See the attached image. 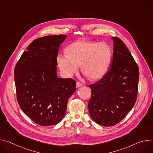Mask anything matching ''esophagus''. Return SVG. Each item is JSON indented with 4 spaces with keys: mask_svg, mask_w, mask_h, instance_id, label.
I'll use <instances>...</instances> for the list:
<instances>
[{
    "mask_svg": "<svg viewBox=\"0 0 153 153\" xmlns=\"http://www.w3.org/2000/svg\"><path fill=\"white\" fill-rule=\"evenodd\" d=\"M82 85H83L82 83H81L80 82H76V87H77V88H79V87L82 86Z\"/></svg>",
    "mask_w": 153,
    "mask_h": 153,
    "instance_id": "esophagus-1",
    "label": "esophagus"
}]
</instances>
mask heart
Segmentation results:
<instances>
[{
    "mask_svg": "<svg viewBox=\"0 0 153 153\" xmlns=\"http://www.w3.org/2000/svg\"><path fill=\"white\" fill-rule=\"evenodd\" d=\"M65 52L66 54H59L57 58L63 74L70 77L81 65L82 73L92 80L105 75L112 56L111 49L107 43L89 40L75 42L67 47Z\"/></svg>",
    "mask_w": 153,
    "mask_h": 153,
    "instance_id": "heart-1",
    "label": "heart"
}]
</instances>
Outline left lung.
Wrapping results in <instances>:
<instances>
[{"label":"left lung","instance_id":"left-lung-1","mask_svg":"<svg viewBox=\"0 0 153 153\" xmlns=\"http://www.w3.org/2000/svg\"><path fill=\"white\" fill-rule=\"evenodd\" d=\"M111 39L113 54L110 68L99 81L89 85V114L96 123L105 126L115 125L133 108L139 77L137 65L125 43L118 37Z\"/></svg>","mask_w":153,"mask_h":153}]
</instances>
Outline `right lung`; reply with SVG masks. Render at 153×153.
<instances>
[{
    "mask_svg": "<svg viewBox=\"0 0 153 153\" xmlns=\"http://www.w3.org/2000/svg\"><path fill=\"white\" fill-rule=\"evenodd\" d=\"M66 35L47 36L34 40L21 56L14 69L17 99L23 112L41 126L59 123L76 81L57 75V57Z\"/></svg>",
    "mask_w": 153,
    "mask_h": 153,
    "instance_id": "obj_1",
    "label": "right lung"
}]
</instances>
